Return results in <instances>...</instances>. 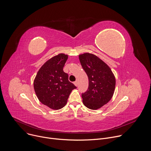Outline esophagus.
<instances>
[{
  "label": "esophagus",
  "instance_id": "34e87169",
  "mask_svg": "<svg viewBox=\"0 0 151 151\" xmlns=\"http://www.w3.org/2000/svg\"><path fill=\"white\" fill-rule=\"evenodd\" d=\"M74 84H75V86H76V87H77V86H78V81H75V82H74Z\"/></svg>",
  "mask_w": 151,
  "mask_h": 151
}]
</instances>
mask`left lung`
I'll return each instance as SVG.
<instances>
[{"instance_id": "left-lung-1", "label": "left lung", "mask_w": 151, "mask_h": 151, "mask_svg": "<svg viewBox=\"0 0 151 151\" xmlns=\"http://www.w3.org/2000/svg\"><path fill=\"white\" fill-rule=\"evenodd\" d=\"M81 66L87 73L88 88L82 93L83 104L96 110L108 103L115 88V78L107 64L94 54L85 53L79 55Z\"/></svg>"}]
</instances>
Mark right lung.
I'll use <instances>...</instances> for the list:
<instances>
[{"mask_svg": "<svg viewBox=\"0 0 151 151\" xmlns=\"http://www.w3.org/2000/svg\"><path fill=\"white\" fill-rule=\"evenodd\" d=\"M68 55L60 54L48 60L39 70L33 85L36 94L42 103L52 109H61L76 86L63 71Z\"/></svg>", "mask_w": 151, "mask_h": 151, "instance_id": "1", "label": "right lung"}]
</instances>
